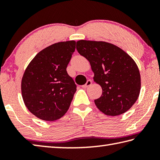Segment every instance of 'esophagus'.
<instances>
[{"instance_id":"34e87169","label":"esophagus","mask_w":160,"mask_h":160,"mask_svg":"<svg viewBox=\"0 0 160 160\" xmlns=\"http://www.w3.org/2000/svg\"><path fill=\"white\" fill-rule=\"evenodd\" d=\"M92 80H88V81H87V82L85 84V85L82 86V88H88V87H90L92 85Z\"/></svg>"}]
</instances>
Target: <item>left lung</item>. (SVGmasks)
<instances>
[{"mask_svg": "<svg viewBox=\"0 0 160 160\" xmlns=\"http://www.w3.org/2000/svg\"><path fill=\"white\" fill-rule=\"evenodd\" d=\"M76 48L90 62L94 81L102 94L94 100L104 114L118 116L131 109L138 98L141 80L133 59L117 46L105 42L79 40Z\"/></svg>", "mask_w": 160, "mask_h": 160, "instance_id": "obj_1", "label": "left lung"}]
</instances>
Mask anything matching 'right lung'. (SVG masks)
Segmentation results:
<instances>
[{
    "instance_id": "1",
    "label": "right lung",
    "mask_w": 160,
    "mask_h": 160,
    "mask_svg": "<svg viewBox=\"0 0 160 160\" xmlns=\"http://www.w3.org/2000/svg\"><path fill=\"white\" fill-rule=\"evenodd\" d=\"M76 42H61L38 53L27 67L21 82L24 103L32 114L53 121L68 110L76 85L66 71Z\"/></svg>"
}]
</instances>
